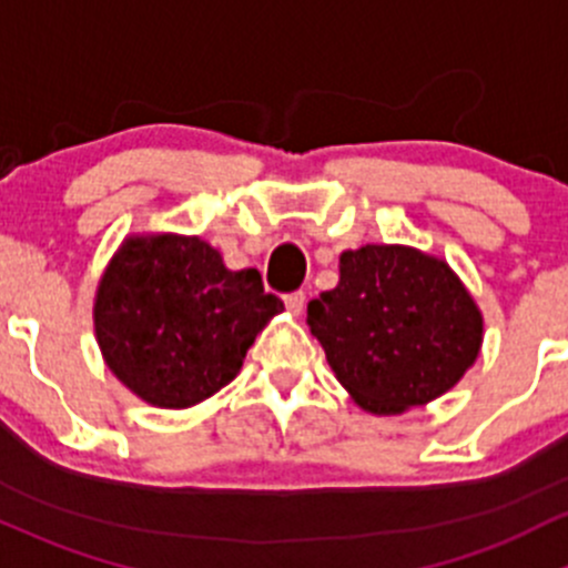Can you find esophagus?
I'll use <instances>...</instances> for the list:
<instances>
[{
    "label": "esophagus",
    "mask_w": 568,
    "mask_h": 568,
    "mask_svg": "<svg viewBox=\"0 0 568 568\" xmlns=\"http://www.w3.org/2000/svg\"><path fill=\"white\" fill-rule=\"evenodd\" d=\"M284 303H286V308H290V314H301L303 312V306H306V295H303V292H290V295H284Z\"/></svg>",
    "instance_id": "esophagus-1"
}]
</instances>
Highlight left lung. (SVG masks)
I'll use <instances>...</instances> for the list:
<instances>
[{
  "instance_id": "8db88e82",
  "label": "left lung",
  "mask_w": 568,
  "mask_h": 568,
  "mask_svg": "<svg viewBox=\"0 0 568 568\" xmlns=\"http://www.w3.org/2000/svg\"><path fill=\"white\" fill-rule=\"evenodd\" d=\"M306 323L349 399L372 415L435 402L484 344V314L454 267L399 243L342 251L338 284L308 303Z\"/></svg>"
}]
</instances>
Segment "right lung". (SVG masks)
<instances>
[{
  "label": "right lung",
  "instance_id": "add662e5",
  "mask_svg": "<svg viewBox=\"0 0 568 568\" xmlns=\"http://www.w3.org/2000/svg\"><path fill=\"white\" fill-rule=\"evenodd\" d=\"M282 312L254 267L230 271L199 235L139 232L109 260L92 325L109 372L133 396L185 410L237 377L256 333Z\"/></svg>",
  "mask_w": 568,
  "mask_h": 568
}]
</instances>
